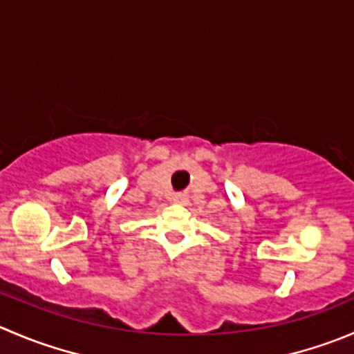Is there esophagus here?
I'll list each match as a JSON object with an SVG mask.
<instances>
[{
	"label": "esophagus",
	"instance_id": "esophagus-1",
	"mask_svg": "<svg viewBox=\"0 0 354 354\" xmlns=\"http://www.w3.org/2000/svg\"><path fill=\"white\" fill-rule=\"evenodd\" d=\"M174 201H176V202H183L185 201V195H181V194H176V195H174Z\"/></svg>",
	"mask_w": 354,
	"mask_h": 354
}]
</instances>
